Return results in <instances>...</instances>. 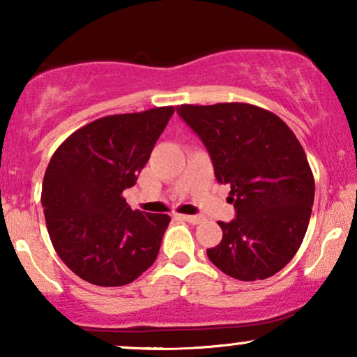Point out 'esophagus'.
Masks as SVG:
<instances>
[{
	"mask_svg": "<svg viewBox=\"0 0 357 357\" xmlns=\"http://www.w3.org/2000/svg\"><path fill=\"white\" fill-rule=\"evenodd\" d=\"M179 220H184V222L192 223V225H199L202 222V217H194V215H176Z\"/></svg>",
	"mask_w": 357,
	"mask_h": 357,
	"instance_id": "1",
	"label": "esophagus"
}]
</instances>
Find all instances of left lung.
<instances>
[{
  "mask_svg": "<svg viewBox=\"0 0 357 357\" xmlns=\"http://www.w3.org/2000/svg\"><path fill=\"white\" fill-rule=\"evenodd\" d=\"M215 178L231 185L236 218L218 222L222 243L207 249L215 267L241 281L273 277L298 252L315 184L299 140L277 114L248 103L181 105Z\"/></svg>",
  "mask_w": 357,
  "mask_h": 357,
  "instance_id": "obj_1",
  "label": "left lung"
}]
</instances>
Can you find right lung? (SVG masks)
Instances as JSON below:
<instances>
[{
    "mask_svg": "<svg viewBox=\"0 0 357 357\" xmlns=\"http://www.w3.org/2000/svg\"><path fill=\"white\" fill-rule=\"evenodd\" d=\"M173 107L113 114L80 128L50 160L42 205L59 259L85 281L123 286L157 259L169 218L132 210V188Z\"/></svg>",
    "mask_w": 357,
    "mask_h": 357,
    "instance_id": "right-lung-1",
    "label": "right lung"
}]
</instances>
